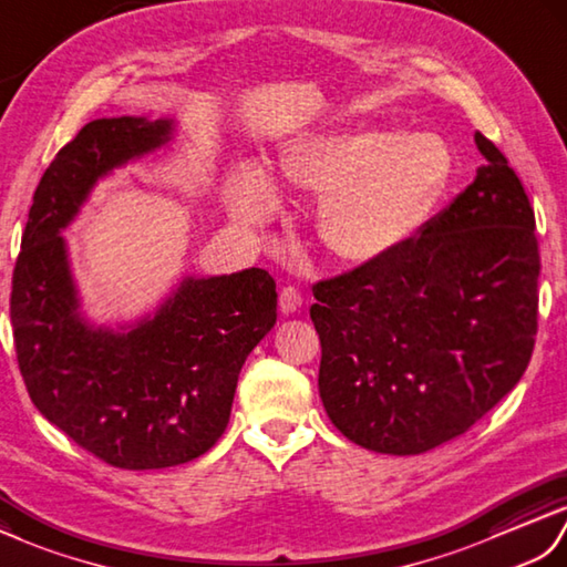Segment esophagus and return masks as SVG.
Masks as SVG:
<instances>
[{
  "instance_id": "1",
  "label": "esophagus",
  "mask_w": 567,
  "mask_h": 567,
  "mask_svg": "<svg viewBox=\"0 0 567 567\" xmlns=\"http://www.w3.org/2000/svg\"><path fill=\"white\" fill-rule=\"evenodd\" d=\"M279 306L284 316H291L300 306H303V296H300L298 288L293 286H284L281 293H279Z\"/></svg>"
}]
</instances>
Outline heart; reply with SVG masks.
Segmentation results:
<instances>
[{
	"mask_svg": "<svg viewBox=\"0 0 567 567\" xmlns=\"http://www.w3.org/2000/svg\"><path fill=\"white\" fill-rule=\"evenodd\" d=\"M454 167L451 147L434 133L383 128L316 135L281 157L288 186L327 196L320 235L347 261H371L393 251L417 230L444 192ZM237 220L257 223L269 206V188L257 172L230 182Z\"/></svg>",
	"mask_w": 567,
	"mask_h": 567,
	"instance_id": "1",
	"label": "heart"
}]
</instances>
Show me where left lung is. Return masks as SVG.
I'll return each instance as SVG.
<instances>
[{
  "instance_id": "obj_1",
  "label": "left lung",
  "mask_w": 567,
  "mask_h": 567,
  "mask_svg": "<svg viewBox=\"0 0 567 567\" xmlns=\"http://www.w3.org/2000/svg\"><path fill=\"white\" fill-rule=\"evenodd\" d=\"M475 145V182L417 237L312 286L322 405L379 454H424L468 432L532 361L534 208L499 147L483 133Z\"/></svg>"
}]
</instances>
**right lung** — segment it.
I'll return each mask as SVG.
<instances>
[{
  "instance_id": "1",
  "label": "right lung",
  "mask_w": 567,
  "mask_h": 567,
  "mask_svg": "<svg viewBox=\"0 0 567 567\" xmlns=\"http://www.w3.org/2000/svg\"><path fill=\"white\" fill-rule=\"evenodd\" d=\"M169 135L172 121L86 123L43 172L11 276V330L33 405L74 444L125 471L204 456L228 426L245 359L276 322V281L257 267L188 276L131 332L94 330L80 318L60 230L99 177Z\"/></svg>"
}]
</instances>
